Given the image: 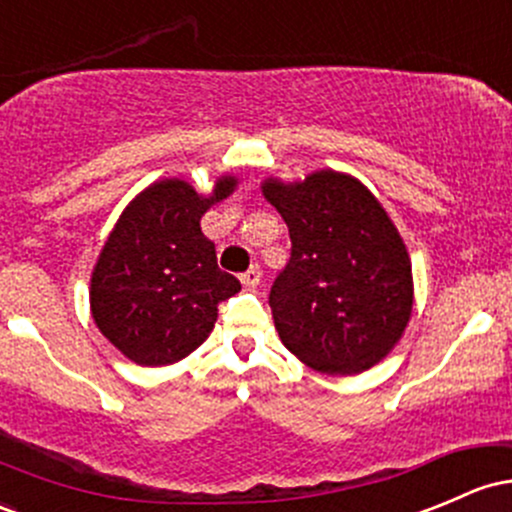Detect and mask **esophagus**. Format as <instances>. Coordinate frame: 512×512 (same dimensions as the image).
<instances>
[{
	"label": "esophagus",
	"instance_id": "esophagus-1",
	"mask_svg": "<svg viewBox=\"0 0 512 512\" xmlns=\"http://www.w3.org/2000/svg\"><path fill=\"white\" fill-rule=\"evenodd\" d=\"M241 283L249 285V288H254V285L261 283V266H251L249 271L241 273Z\"/></svg>",
	"mask_w": 512,
	"mask_h": 512
}]
</instances>
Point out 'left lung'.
Returning <instances> with one entry per match:
<instances>
[{
    "label": "left lung",
    "mask_w": 512,
    "mask_h": 512,
    "mask_svg": "<svg viewBox=\"0 0 512 512\" xmlns=\"http://www.w3.org/2000/svg\"><path fill=\"white\" fill-rule=\"evenodd\" d=\"M290 232V261L271 285L280 342L302 364L351 376L383 359L412 312V268L381 202L351 175L266 180Z\"/></svg>",
    "instance_id": "8db88e82"
}]
</instances>
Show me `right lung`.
<instances>
[{
	"instance_id": "add662e5",
	"label": "right lung",
	"mask_w": 512,
	"mask_h": 512,
	"mask_svg": "<svg viewBox=\"0 0 512 512\" xmlns=\"http://www.w3.org/2000/svg\"><path fill=\"white\" fill-rule=\"evenodd\" d=\"M217 180L200 197L185 180H161L126 207L92 273V317L104 337L141 366L185 359L207 339L219 302L241 283L217 266L200 219L234 190Z\"/></svg>"
}]
</instances>
